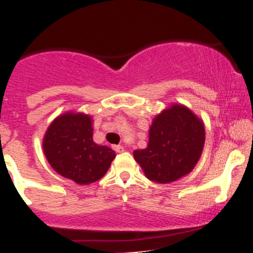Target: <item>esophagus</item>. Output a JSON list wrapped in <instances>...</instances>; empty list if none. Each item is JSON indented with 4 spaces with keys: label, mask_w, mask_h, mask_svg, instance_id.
Returning <instances> with one entry per match:
<instances>
[{
    "label": "esophagus",
    "mask_w": 253,
    "mask_h": 253,
    "mask_svg": "<svg viewBox=\"0 0 253 253\" xmlns=\"http://www.w3.org/2000/svg\"><path fill=\"white\" fill-rule=\"evenodd\" d=\"M114 149H115L116 153H123V151H124L123 145H114Z\"/></svg>",
    "instance_id": "obj_1"
}]
</instances>
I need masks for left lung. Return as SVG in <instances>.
<instances>
[{
  "mask_svg": "<svg viewBox=\"0 0 253 253\" xmlns=\"http://www.w3.org/2000/svg\"><path fill=\"white\" fill-rule=\"evenodd\" d=\"M205 136L201 118L182 104H171L155 116L149 127L147 148L133 151V157L149 180L174 182L197 166Z\"/></svg>",
  "mask_w": 253,
  "mask_h": 253,
  "instance_id": "8db88e82",
  "label": "left lung"
}]
</instances>
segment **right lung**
<instances>
[{
	"instance_id": "obj_1",
	"label": "right lung",
	"mask_w": 253,
	"mask_h": 253,
	"mask_svg": "<svg viewBox=\"0 0 253 253\" xmlns=\"http://www.w3.org/2000/svg\"><path fill=\"white\" fill-rule=\"evenodd\" d=\"M92 117L84 112L67 111L47 127L42 149L58 174L78 185H90L109 170L116 153L93 142Z\"/></svg>"
}]
</instances>
